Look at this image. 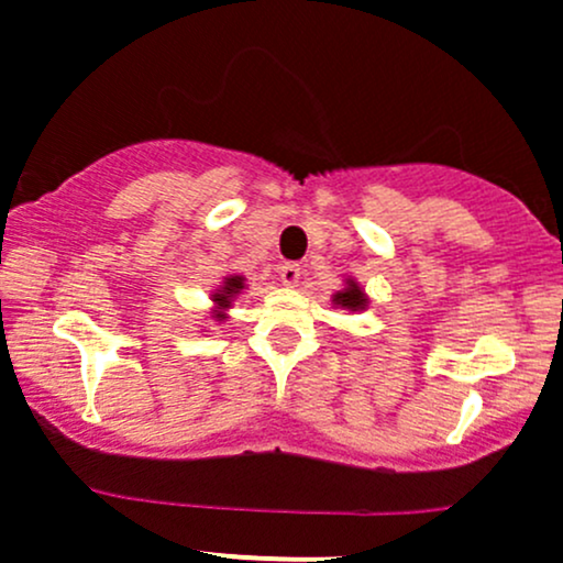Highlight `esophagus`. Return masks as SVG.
Masks as SVG:
<instances>
[{
  "instance_id": "obj_1",
  "label": "esophagus",
  "mask_w": 563,
  "mask_h": 563,
  "mask_svg": "<svg viewBox=\"0 0 563 563\" xmlns=\"http://www.w3.org/2000/svg\"><path fill=\"white\" fill-rule=\"evenodd\" d=\"M299 275H301V269H299V264H283L280 266V280L286 283V286H297L299 283Z\"/></svg>"
}]
</instances>
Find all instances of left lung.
Listing matches in <instances>:
<instances>
[{"mask_svg":"<svg viewBox=\"0 0 563 563\" xmlns=\"http://www.w3.org/2000/svg\"><path fill=\"white\" fill-rule=\"evenodd\" d=\"M334 305H340V307H347V310H361V307L366 305V297H364V291H361V288L356 286V283H347V288L345 291H340L334 297Z\"/></svg>","mask_w":563,"mask_h":563,"instance_id":"1","label":"left lung"}]
</instances>
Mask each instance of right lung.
Segmentation results:
<instances>
[{
    "instance_id": "add662e5",
    "label": "right lung",
    "mask_w": 563,
    "mask_h": 563,
    "mask_svg": "<svg viewBox=\"0 0 563 563\" xmlns=\"http://www.w3.org/2000/svg\"><path fill=\"white\" fill-rule=\"evenodd\" d=\"M240 288H242V277H227V286H223L221 291L216 294V301L221 307H229V301H232V297L236 291H240ZM218 318H221V316H218Z\"/></svg>"
}]
</instances>
